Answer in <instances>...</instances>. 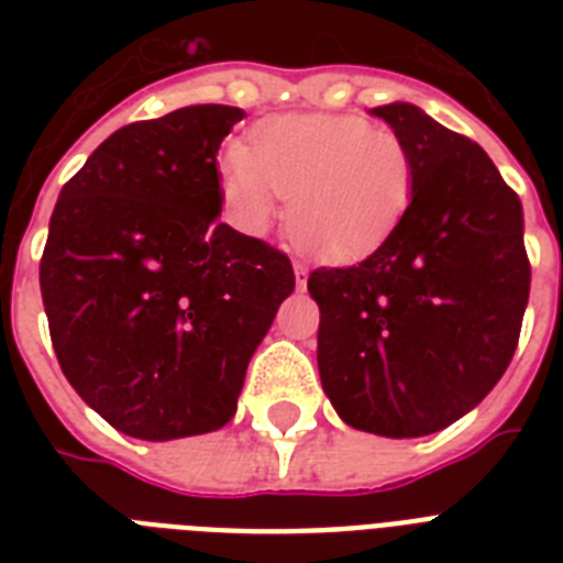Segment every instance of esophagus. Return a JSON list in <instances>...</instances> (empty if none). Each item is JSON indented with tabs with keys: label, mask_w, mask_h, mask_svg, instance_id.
Listing matches in <instances>:
<instances>
[{
	"label": "esophagus",
	"mask_w": 563,
	"mask_h": 563,
	"mask_svg": "<svg viewBox=\"0 0 563 563\" xmlns=\"http://www.w3.org/2000/svg\"><path fill=\"white\" fill-rule=\"evenodd\" d=\"M295 277H298V286L303 289V286H307V265L295 263Z\"/></svg>",
	"instance_id": "obj_1"
}]
</instances>
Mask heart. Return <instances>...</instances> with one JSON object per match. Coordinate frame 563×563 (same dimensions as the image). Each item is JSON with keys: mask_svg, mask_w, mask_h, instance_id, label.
I'll list each match as a JSON object with an SVG mask.
<instances>
[{"mask_svg": "<svg viewBox=\"0 0 563 563\" xmlns=\"http://www.w3.org/2000/svg\"><path fill=\"white\" fill-rule=\"evenodd\" d=\"M230 198L265 228L277 195L291 198L286 228L318 260H356L383 245L409 210L418 163L397 131L362 117H277L254 145L224 154Z\"/></svg>", "mask_w": 563, "mask_h": 563, "instance_id": "b5f03b06", "label": "heart"}]
</instances>
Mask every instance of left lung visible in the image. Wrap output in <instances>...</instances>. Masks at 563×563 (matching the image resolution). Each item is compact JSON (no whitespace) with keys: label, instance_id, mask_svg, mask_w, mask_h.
<instances>
[{"label":"left lung","instance_id":"left-lung-1","mask_svg":"<svg viewBox=\"0 0 563 563\" xmlns=\"http://www.w3.org/2000/svg\"><path fill=\"white\" fill-rule=\"evenodd\" d=\"M371 113L409 143L418 187L374 254L309 274L318 371L344 423L420 438L479 406L515 356L532 286L523 207L464 134L402 101Z\"/></svg>","mask_w":563,"mask_h":563}]
</instances>
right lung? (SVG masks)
I'll use <instances>...</instances> for the list:
<instances>
[{
	"instance_id": "add662e5",
	"label": "right lung",
	"mask_w": 563,
	"mask_h": 563,
	"mask_svg": "<svg viewBox=\"0 0 563 563\" xmlns=\"http://www.w3.org/2000/svg\"><path fill=\"white\" fill-rule=\"evenodd\" d=\"M245 117L192 104L110 134L66 180L40 291L60 371L110 427L203 435L295 289L289 256L219 221L221 140Z\"/></svg>"
}]
</instances>
